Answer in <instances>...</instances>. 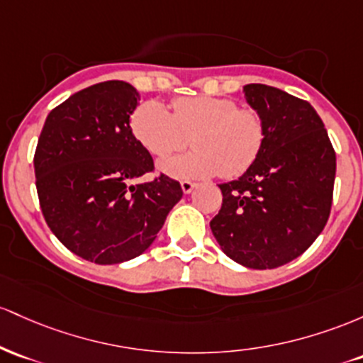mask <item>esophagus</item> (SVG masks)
<instances>
[{
    "mask_svg": "<svg viewBox=\"0 0 363 363\" xmlns=\"http://www.w3.org/2000/svg\"><path fill=\"white\" fill-rule=\"evenodd\" d=\"M194 186H195V183H192V182H189V180H183L182 182V190H183V194H190L194 190Z\"/></svg>",
    "mask_w": 363,
    "mask_h": 363,
    "instance_id": "obj_1",
    "label": "esophagus"
}]
</instances>
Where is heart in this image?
I'll return each mask as SVG.
<instances>
[{
    "instance_id": "heart-1",
    "label": "heart",
    "mask_w": 363,
    "mask_h": 363,
    "mask_svg": "<svg viewBox=\"0 0 363 363\" xmlns=\"http://www.w3.org/2000/svg\"><path fill=\"white\" fill-rule=\"evenodd\" d=\"M138 144L154 157L182 150L192 135V150L161 162L174 178L242 177L254 166L266 144V120L254 108L214 96H183L171 101V111L157 101L142 103L130 118Z\"/></svg>"
}]
</instances>
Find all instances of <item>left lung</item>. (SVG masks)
I'll return each mask as SVG.
<instances>
[{
    "label": "left lung",
    "instance_id": "left-lung-1",
    "mask_svg": "<svg viewBox=\"0 0 363 363\" xmlns=\"http://www.w3.org/2000/svg\"><path fill=\"white\" fill-rule=\"evenodd\" d=\"M243 91L266 120V144L247 173L219 185L223 203L211 230L235 262L274 269L302 255L324 230L336 152L307 101L264 84Z\"/></svg>",
    "mask_w": 363,
    "mask_h": 363
}]
</instances>
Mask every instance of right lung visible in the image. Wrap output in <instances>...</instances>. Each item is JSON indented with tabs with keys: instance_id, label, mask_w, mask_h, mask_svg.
Here are the masks:
<instances>
[{
	"instance_id": "1",
	"label": "right lung",
	"mask_w": 363,
	"mask_h": 363,
	"mask_svg": "<svg viewBox=\"0 0 363 363\" xmlns=\"http://www.w3.org/2000/svg\"><path fill=\"white\" fill-rule=\"evenodd\" d=\"M138 92L108 80L75 92L48 115L34 154L35 186L50 230L68 250L96 264H120L150 247L182 199L177 180L130 130Z\"/></svg>"
}]
</instances>
